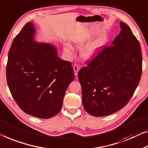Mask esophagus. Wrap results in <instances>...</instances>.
<instances>
[{
  "instance_id": "esophagus-1",
  "label": "esophagus",
  "mask_w": 148,
  "mask_h": 148,
  "mask_svg": "<svg viewBox=\"0 0 148 148\" xmlns=\"http://www.w3.org/2000/svg\"><path fill=\"white\" fill-rule=\"evenodd\" d=\"M73 67H74V72L75 76H77V75H78V72L79 71V69H80V66H79L78 64H75Z\"/></svg>"
}]
</instances>
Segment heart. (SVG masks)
Returning a JSON list of instances; mask_svg holds the SVG:
<instances>
[{
	"mask_svg": "<svg viewBox=\"0 0 148 148\" xmlns=\"http://www.w3.org/2000/svg\"><path fill=\"white\" fill-rule=\"evenodd\" d=\"M107 42V38L106 36H102L97 39L96 41H94V42H92L91 45L88 46L87 47L84 48V50H83L82 52V56L83 58L86 59H90L94 57V56L98 54V53L100 52V50L102 49V48L106 45ZM76 45L79 47H82V46H84L86 44L85 40H78L76 41ZM65 51L69 53V54H71L72 52V48L71 46H66L65 47Z\"/></svg>",
	"mask_w": 148,
	"mask_h": 148,
	"instance_id": "heart-1",
	"label": "heart"
}]
</instances>
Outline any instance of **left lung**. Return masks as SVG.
<instances>
[{
    "label": "left lung",
    "instance_id": "8db88e82",
    "mask_svg": "<svg viewBox=\"0 0 148 148\" xmlns=\"http://www.w3.org/2000/svg\"><path fill=\"white\" fill-rule=\"evenodd\" d=\"M112 45H105L86 66L79 70L82 104L96 117L108 116L129 102L142 73L140 44L126 24Z\"/></svg>",
    "mask_w": 148,
    "mask_h": 148
}]
</instances>
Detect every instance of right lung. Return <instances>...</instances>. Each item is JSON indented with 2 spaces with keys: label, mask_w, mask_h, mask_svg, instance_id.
<instances>
[{
  "label": "right lung",
  "mask_w": 148,
  "mask_h": 148,
  "mask_svg": "<svg viewBox=\"0 0 148 148\" xmlns=\"http://www.w3.org/2000/svg\"><path fill=\"white\" fill-rule=\"evenodd\" d=\"M34 28L26 24L8 52L6 81L18 106L25 113L48 119L62 109L68 86L74 79L70 62L57 56L54 46L33 40Z\"/></svg>",
  "instance_id": "add662e5"
}]
</instances>
